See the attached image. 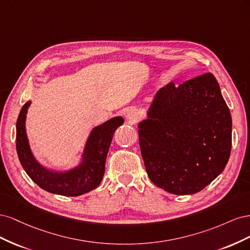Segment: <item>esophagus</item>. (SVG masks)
Wrapping results in <instances>:
<instances>
[{
    "label": "esophagus",
    "instance_id": "obj_1",
    "mask_svg": "<svg viewBox=\"0 0 250 250\" xmlns=\"http://www.w3.org/2000/svg\"><path fill=\"white\" fill-rule=\"evenodd\" d=\"M139 118H140V113H139V111L137 109L131 108V109H128L127 110V112H126V119H127V121L129 123L134 124L139 120Z\"/></svg>",
    "mask_w": 250,
    "mask_h": 250
}]
</instances>
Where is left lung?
<instances>
[{
    "label": "left lung",
    "instance_id": "obj_1",
    "mask_svg": "<svg viewBox=\"0 0 250 250\" xmlns=\"http://www.w3.org/2000/svg\"><path fill=\"white\" fill-rule=\"evenodd\" d=\"M138 127L148 176L171 194L201 191L229 162L231 116L210 73L158 89Z\"/></svg>",
    "mask_w": 250,
    "mask_h": 250
}]
</instances>
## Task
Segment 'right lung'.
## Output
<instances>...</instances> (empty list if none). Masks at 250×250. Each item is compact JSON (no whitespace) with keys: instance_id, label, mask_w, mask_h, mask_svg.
Wrapping results in <instances>:
<instances>
[{"instance_id":"1","label":"right lung","mask_w":250,"mask_h":250,"mask_svg":"<svg viewBox=\"0 0 250 250\" xmlns=\"http://www.w3.org/2000/svg\"><path fill=\"white\" fill-rule=\"evenodd\" d=\"M30 104L31 101L24 104L17 121V151L29 177L44 191L71 197L96 188L104 175L105 161L113 133L124 123V119L115 117L94 127L85 143L79 165L70 170L57 171L41 165L30 148L26 132V118Z\"/></svg>"}]
</instances>
